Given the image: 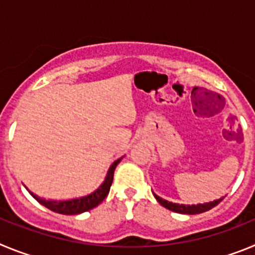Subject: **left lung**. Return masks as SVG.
Segmentation results:
<instances>
[{"label": "left lung", "instance_id": "1", "mask_svg": "<svg viewBox=\"0 0 255 255\" xmlns=\"http://www.w3.org/2000/svg\"><path fill=\"white\" fill-rule=\"evenodd\" d=\"M154 195V198L157 199L161 206H163L164 208L170 209L172 212H176V213H181V215H198V213H203V212L209 211L213 207L217 206L220 202H222L224 198H220V199H216L213 202H208V203H202V204H179V203H172V202H168L166 199H162L158 195Z\"/></svg>", "mask_w": 255, "mask_h": 255}]
</instances>
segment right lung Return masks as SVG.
<instances>
[{
	"mask_svg": "<svg viewBox=\"0 0 255 255\" xmlns=\"http://www.w3.org/2000/svg\"><path fill=\"white\" fill-rule=\"evenodd\" d=\"M124 157L116 159V161L110 166V168H108L107 171V175H106L105 177V181L101 184L100 188L97 189V190H94L93 193H91V194L69 200H46L37 197V195H34L33 193H30L31 197L34 198L37 202H39L42 206L51 209V211L56 212V213H61V215H80L83 212L93 209L94 207H97L98 204L102 203V200L107 197L110 188H111L112 185V181H114L115 168H116V166L120 163V161Z\"/></svg>",
	"mask_w": 255,
	"mask_h": 255,
	"instance_id": "1",
	"label": "right lung"
}]
</instances>
